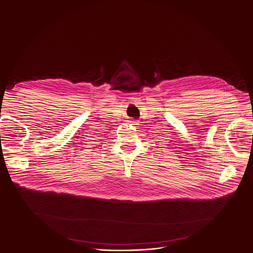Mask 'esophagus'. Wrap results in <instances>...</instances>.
Returning <instances> with one entry per match:
<instances>
[{"instance_id": "esophagus-1", "label": "esophagus", "mask_w": 253, "mask_h": 253, "mask_svg": "<svg viewBox=\"0 0 253 253\" xmlns=\"http://www.w3.org/2000/svg\"><path fill=\"white\" fill-rule=\"evenodd\" d=\"M129 123H130V124H132V125H137L138 121H137V120H135V119H131V120L129 121Z\"/></svg>"}]
</instances>
